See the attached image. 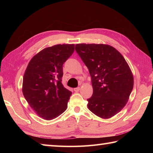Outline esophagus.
Here are the masks:
<instances>
[{
	"instance_id": "34e87169",
	"label": "esophagus",
	"mask_w": 153,
	"mask_h": 153,
	"mask_svg": "<svg viewBox=\"0 0 153 153\" xmlns=\"http://www.w3.org/2000/svg\"><path fill=\"white\" fill-rule=\"evenodd\" d=\"M79 90H80V87H76V88L74 89V91L75 92H78Z\"/></svg>"
}]
</instances>
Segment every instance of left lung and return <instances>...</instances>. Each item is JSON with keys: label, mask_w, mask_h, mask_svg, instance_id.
<instances>
[{"label": "left lung", "mask_w": 153, "mask_h": 153, "mask_svg": "<svg viewBox=\"0 0 153 153\" xmlns=\"http://www.w3.org/2000/svg\"><path fill=\"white\" fill-rule=\"evenodd\" d=\"M75 49L91 77L93 93L87 99L88 108L100 118H111L125 106L134 87L128 63L110 45L82 43Z\"/></svg>", "instance_id": "obj_1"}]
</instances>
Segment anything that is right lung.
Wrapping results in <instances>:
<instances>
[{"instance_id":"obj_1","label":"right lung","mask_w":153,"mask_h":153,"mask_svg":"<svg viewBox=\"0 0 153 153\" xmlns=\"http://www.w3.org/2000/svg\"><path fill=\"white\" fill-rule=\"evenodd\" d=\"M74 52V44L45 48L32 58L25 70L23 94L31 108L45 120H53L66 110L71 92L62 83V66Z\"/></svg>"}]
</instances>
